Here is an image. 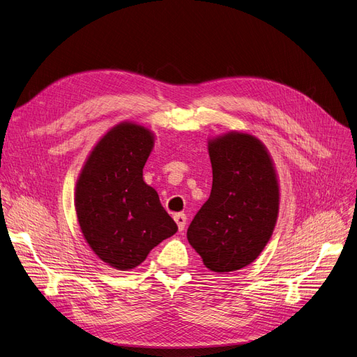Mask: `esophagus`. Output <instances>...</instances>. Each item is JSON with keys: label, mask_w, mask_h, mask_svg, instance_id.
<instances>
[{"label": "esophagus", "mask_w": 357, "mask_h": 357, "mask_svg": "<svg viewBox=\"0 0 357 357\" xmlns=\"http://www.w3.org/2000/svg\"><path fill=\"white\" fill-rule=\"evenodd\" d=\"M186 220L188 218H186V215H184V213H176V215H174V221L178 227V231L184 230V227H186Z\"/></svg>", "instance_id": "esophagus-1"}]
</instances>
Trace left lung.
Segmentation results:
<instances>
[{
	"label": "left lung",
	"mask_w": 357,
	"mask_h": 357,
	"mask_svg": "<svg viewBox=\"0 0 357 357\" xmlns=\"http://www.w3.org/2000/svg\"><path fill=\"white\" fill-rule=\"evenodd\" d=\"M212 189L188 228L190 246L213 273L252 264L265 249L278 218L280 183L262 142L248 132L208 140Z\"/></svg>",
	"instance_id": "obj_1"
}]
</instances>
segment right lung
I'll list each match as a JSON object with an SVG mask.
<instances>
[{
	"label": "right lung",
	"instance_id": "add662e5",
	"mask_svg": "<svg viewBox=\"0 0 357 357\" xmlns=\"http://www.w3.org/2000/svg\"><path fill=\"white\" fill-rule=\"evenodd\" d=\"M155 135L135 121H121L96 142L76 183L80 231L99 259L119 271L136 268L177 224L144 181Z\"/></svg>",
	"mask_w": 357,
	"mask_h": 357
}]
</instances>
